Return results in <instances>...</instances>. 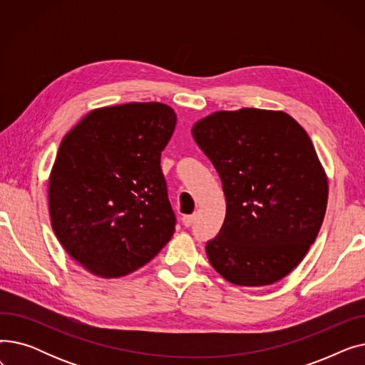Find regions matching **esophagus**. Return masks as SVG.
<instances>
[{
  "instance_id": "esophagus-1",
  "label": "esophagus",
  "mask_w": 365,
  "mask_h": 365,
  "mask_svg": "<svg viewBox=\"0 0 365 365\" xmlns=\"http://www.w3.org/2000/svg\"><path fill=\"white\" fill-rule=\"evenodd\" d=\"M195 217H197L195 215H187V216H183V217H182V222H183V225H185L186 227H189V226L194 225Z\"/></svg>"
}]
</instances>
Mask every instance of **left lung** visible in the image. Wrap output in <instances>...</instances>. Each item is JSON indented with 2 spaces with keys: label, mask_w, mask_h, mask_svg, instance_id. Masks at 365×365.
I'll list each match as a JSON object with an SVG mask.
<instances>
[{
  "label": "left lung",
  "mask_w": 365,
  "mask_h": 365,
  "mask_svg": "<svg viewBox=\"0 0 365 365\" xmlns=\"http://www.w3.org/2000/svg\"><path fill=\"white\" fill-rule=\"evenodd\" d=\"M192 136L217 170L226 216L207 257L229 282L271 285L317 240L329 182L308 133L289 113L242 108L197 121Z\"/></svg>",
  "instance_id": "left-lung-1"
}]
</instances>
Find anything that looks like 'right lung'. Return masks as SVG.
Listing matches in <instances>:
<instances>
[{"label": "right lung", "instance_id": "1", "mask_svg": "<svg viewBox=\"0 0 365 365\" xmlns=\"http://www.w3.org/2000/svg\"><path fill=\"white\" fill-rule=\"evenodd\" d=\"M176 121L160 102L105 106L62 139L48 179L51 227L93 275H128L171 240L176 217L161 152Z\"/></svg>", "mask_w": 365, "mask_h": 365}]
</instances>
